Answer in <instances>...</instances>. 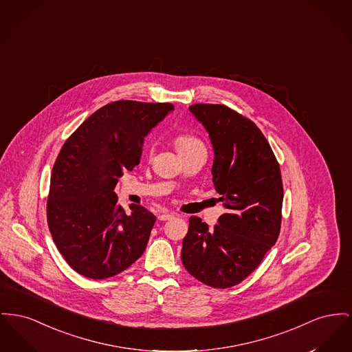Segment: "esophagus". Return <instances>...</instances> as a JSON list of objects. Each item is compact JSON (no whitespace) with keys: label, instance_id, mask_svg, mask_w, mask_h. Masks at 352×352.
<instances>
[{"label":"esophagus","instance_id":"1","mask_svg":"<svg viewBox=\"0 0 352 352\" xmlns=\"http://www.w3.org/2000/svg\"><path fill=\"white\" fill-rule=\"evenodd\" d=\"M171 218H174V214H173V212H164V214H160V215H158V219H160V221H168V219H171Z\"/></svg>","mask_w":352,"mask_h":352}]
</instances>
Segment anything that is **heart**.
I'll return each instance as SVG.
<instances>
[{
  "mask_svg": "<svg viewBox=\"0 0 352 352\" xmlns=\"http://www.w3.org/2000/svg\"><path fill=\"white\" fill-rule=\"evenodd\" d=\"M175 146H177L179 153H184V151L191 150L194 147L204 145H202V142L198 138H195L192 135H188V134H182V135H178L175 138Z\"/></svg>",
  "mask_w": 352,
  "mask_h": 352,
  "instance_id": "heart-1",
  "label": "heart"
}]
</instances>
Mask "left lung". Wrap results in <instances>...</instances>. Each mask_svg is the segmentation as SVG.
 I'll list each match as a JSON object with an SVG mask.
<instances>
[{
  "label": "left lung",
  "mask_w": 352,
  "mask_h": 352,
  "mask_svg": "<svg viewBox=\"0 0 352 352\" xmlns=\"http://www.w3.org/2000/svg\"><path fill=\"white\" fill-rule=\"evenodd\" d=\"M214 148L212 182L226 212L208 228L188 221L182 263L214 289L241 283L256 269L279 236L283 184L279 164L263 133L225 104H191Z\"/></svg>",
  "instance_id": "obj_1"
}]
</instances>
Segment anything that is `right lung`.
Here are the masks:
<instances>
[{
	"mask_svg": "<svg viewBox=\"0 0 352 352\" xmlns=\"http://www.w3.org/2000/svg\"><path fill=\"white\" fill-rule=\"evenodd\" d=\"M171 110L167 102L116 101L63 144L50 178L47 225L67 265L83 276H114L144 254L155 217L140 205L126 212L114 187L140 164L144 138Z\"/></svg>",
	"mask_w": 352,
	"mask_h": 352,
	"instance_id": "1",
	"label": "right lung"
}]
</instances>
